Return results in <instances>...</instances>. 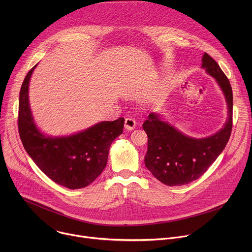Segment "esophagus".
Wrapping results in <instances>:
<instances>
[{
	"label": "esophagus",
	"mask_w": 252,
	"mask_h": 252,
	"mask_svg": "<svg viewBox=\"0 0 252 252\" xmlns=\"http://www.w3.org/2000/svg\"><path fill=\"white\" fill-rule=\"evenodd\" d=\"M135 126H136V123H135L134 120H132L130 118H126V121H125V128L126 129L132 130V129H134Z\"/></svg>",
	"instance_id": "obj_1"
}]
</instances>
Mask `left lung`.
I'll list each match as a JSON object with an SVG mask.
<instances>
[{
	"mask_svg": "<svg viewBox=\"0 0 252 252\" xmlns=\"http://www.w3.org/2000/svg\"><path fill=\"white\" fill-rule=\"evenodd\" d=\"M201 67L215 79L227 104V120L218 132L196 138L179 131L158 113L149 115L142 127L148 134L145 164L153 175L169 187L188 185L200 177L222 153L232 128L233 97L230 83L219 63L209 55L202 56Z\"/></svg>",
	"mask_w": 252,
	"mask_h": 252,
	"instance_id": "8db88e82",
	"label": "left lung"
}]
</instances>
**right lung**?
Returning <instances> with one entry per match:
<instances>
[{
  "label": "right lung",
  "mask_w": 252,
  "mask_h": 252,
  "mask_svg": "<svg viewBox=\"0 0 252 252\" xmlns=\"http://www.w3.org/2000/svg\"><path fill=\"white\" fill-rule=\"evenodd\" d=\"M35 64L26 76L19 98V133L23 146L38 167L56 184L69 189L91 185L104 169L112 142L123 133L125 119L100 122L65 136L43 133L33 121L29 85Z\"/></svg>",
  "instance_id": "obj_1"
}]
</instances>
